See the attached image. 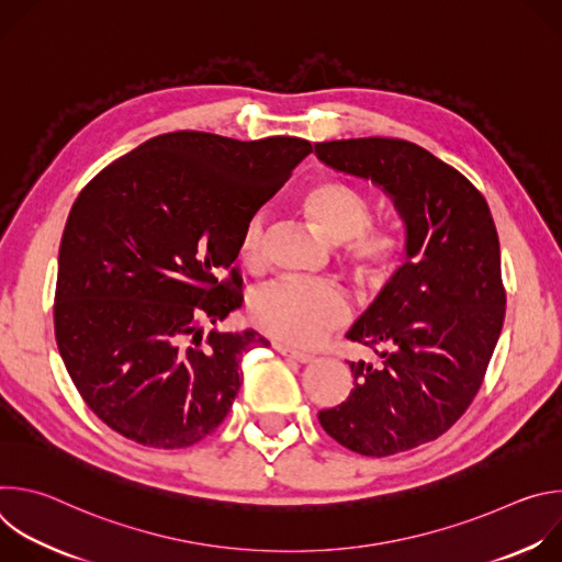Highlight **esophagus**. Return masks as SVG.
<instances>
[{"label":"esophagus","instance_id":"1","mask_svg":"<svg viewBox=\"0 0 562 562\" xmlns=\"http://www.w3.org/2000/svg\"><path fill=\"white\" fill-rule=\"evenodd\" d=\"M273 347H276V351H278V353H282V356H289V358H291V360H295V362H302V364H306V362H311V360H313V356H311V353H306V351H300V349H291V347H286V345H280V342H276Z\"/></svg>","mask_w":562,"mask_h":562}]
</instances>
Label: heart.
<instances>
[{
    "label": "heart",
    "instance_id": "obj_1",
    "mask_svg": "<svg viewBox=\"0 0 562 562\" xmlns=\"http://www.w3.org/2000/svg\"><path fill=\"white\" fill-rule=\"evenodd\" d=\"M302 206L319 233L347 243V260L364 282L384 280L403 256V243L391 226H371V202L342 178H323L302 193ZM265 213H254L239 233L237 256L247 267L262 262ZM254 325L289 345H315L342 327L351 304L334 282L280 278L258 286L249 297Z\"/></svg>",
    "mask_w": 562,
    "mask_h": 562
}]
</instances>
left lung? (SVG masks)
I'll return each instance as SVG.
<instances>
[{
  "mask_svg": "<svg viewBox=\"0 0 562 562\" xmlns=\"http://www.w3.org/2000/svg\"><path fill=\"white\" fill-rule=\"evenodd\" d=\"M315 155L382 187L407 226V262L347 334L382 362H349V397L317 420L360 456L407 451L442 436L485 380L507 302L498 231L483 193L414 142L334 139Z\"/></svg>",
  "mask_w": 562,
  "mask_h": 562,
  "instance_id": "1",
  "label": "left lung"
}]
</instances>
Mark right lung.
Returning <instances> with one entry per match:
<instances>
[{
    "label": "right lung",
    "instance_id": "add662e5",
    "mask_svg": "<svg viewBox=\"0 0 562 562\" xmlns=\"http://www.w3.org/2000/svg\"><path fill=\"white\" fill-rule=\"evenodd\" d=\"M313 150L302 137H150L77 195L59 245L55 340L89 409L120 436L182 449L211 436L260 334L204 336L243 304L245 222ZM229 271L226 279L218 273Z\"/></svg>",
    "mask_w": 562,
    "mask_h": 562
}]
</instances>
